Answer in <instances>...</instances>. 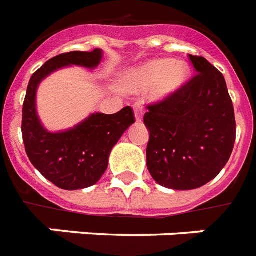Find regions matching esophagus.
Instances as JSON below:
<instances>
[{"instance_id": "esophagus-1", "label": "esophagus", "mask_w": 256, "mask_h": 256, "mask_svg": "<svg viewBox=\"0 0 256 256\" xmlns=\"http://www.w3.org/2000/svg\"><path fill=\"white\" fill-rule=\"evenodd\" d=\"M134 112H136V120H138V122H140V120H142V116H144V108H142V106H140V104H134Z\"/></svg>"}]
</instances>
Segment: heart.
<instances>
[{"mask_svg": "<svg viewBox=\"0 0 256 256\" xmlns=\"http://www.w3.org/2000/svg\"><path fill=\"white\" fill-rule=\"evenodd\" d=\"M190 77V69L182 62L171 64L168 60H156L132 73V82L138 88L154 86L156 98H168L184 86Z\"/></svg>", "mask_w": 256, "mask_h": 256, "instance_id": "b5f03b06", "label": "heart"}]
</instances>
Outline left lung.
<instances>
[{
	"label": "left lung",
	"instance_id": "left-lung-1",
	"mask_svg": "<svg viewBox=\"0 0 256 256\" xmlns=\"http://www.w3.org/2000/svg\"><path fill=\"white\" fill-rule=\"evenodd\" d=\"M196 74L172 96L148 104L146 164L160 186L192 190L228 162L236 136L232 100L223 74L206 58L188 54Z\"/></svg>",
	"mask_w": 256,
	"mask_h": 256
}]
</instances>
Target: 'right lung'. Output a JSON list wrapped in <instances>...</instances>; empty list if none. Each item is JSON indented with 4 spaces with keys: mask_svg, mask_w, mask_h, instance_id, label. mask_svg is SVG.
Here are the masks:
<instances>
[{
    "mask_svg": "<svg viewBox=\"0 0 256 256\" xmlns=\"http://www.w3.org/2000/svg\"><path fill=\"white\" fill-rule=\"evenodd\" d=\"M102 52H69L56 56L32 76L22 108V140L30 162L48 180L64 190L96 184L108 168V156L136 116L130 106L116 114H92L77 128L48 132L36 114V90L52 72L68 65L96 68Z\"/></svg>",
    "mask_w": 256,
    "mask_h": 256,
    "instance_id": "right-lung-1",
    "label": "right lung"
}]
</instances>
